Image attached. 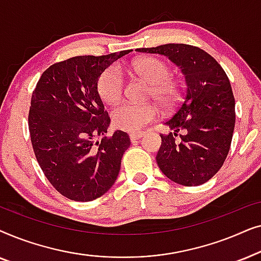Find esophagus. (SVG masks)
<instances>
[{"label":"esophagus","mask_w":261,"mask_h":261,"mask_svg":"<svg viewBox=\"0 0 261 261\" xmlns=\"http://www.w3.org/2000/svg\"><path fill=\"white\" fill-rule=\"evenodd\" d=\"M144 133H130L129 134V138H130V140L132 141H135V140H138V139H140V138H142L144 137Z\"/></svg>","instance_id":"obj_1"}]
</instances>
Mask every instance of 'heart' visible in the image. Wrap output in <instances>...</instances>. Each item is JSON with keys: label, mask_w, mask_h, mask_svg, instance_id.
<instances>
[{"label": "heart", "mask_w": 261, "mask_h": 261, "mask_svg": "<svg viewBox=\"0 0 261 261\" xmlns=\"http://www.w3.org/2000/svg\"><path fill=\"white\" fill-rule=\"evenodd\" d=\"M137 76L149 83V96L164 107L172 106L179 95V85L171 77V69L165 62L154 57H146L133 63ZM97 92L107 105H115L124 92V77L119 66L112 65L99 74ZM155 107L148 103L124 102L112 112L114 126L121 130L138 133L156 117Z\"/></svg>", "instance_id": "obj_1"}]
</instances>
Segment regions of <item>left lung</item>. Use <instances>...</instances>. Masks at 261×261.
Here are the masks:
<instances>
[{
    "label": "left lung",
    "mask_w": 261,
    "mask_h": 261,
    "mask_svg": "<svg viewBox=\"0 0 261 261\" xmlns=\"http://www.w3.org/2000/svg\"><path fill=\"white\" fill-rule=\"evenodd\" d=\"M137 51L169 57L187 82L183 99L164 122L171 132L160 134L159 169L185 187L205 183L222 167L233 138L235 99L228 76L214 57L196 46L166 44Z\"/></svg>",
    "instance_id": "left-lung-1"
}]
</instances>
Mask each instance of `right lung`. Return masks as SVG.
I'll list each match as a JSON object with an SVG mask.
<instances>
[{
	"label": "right lung",
	"instance_id": "1",
	"mask_svg": "<svg viewBox=\"0 0 261 261\" xmlns=\"http://www.w3.org/2000/svg\"><path fill=\"white\" fill-rule=\"evenodd\" d=\"M129 52L78 56L53 64L32 94L28 128L35 158L52 187L72 201L101 197L119 176L130 140L122 130L96 140L110 123L97 80Z\"/></svg>",
	"mask_w": 261,
	"mask_h": 261
}]
</instances>
